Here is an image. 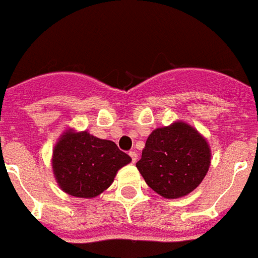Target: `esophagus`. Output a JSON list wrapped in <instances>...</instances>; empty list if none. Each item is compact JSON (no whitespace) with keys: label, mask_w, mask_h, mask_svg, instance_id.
Listing matches in <instances>:
<instances>
[{"label":"esophagus","mask_w":258,"mask_h":258,"mask_svg":"<svg viewBox=\"0 0 258 258\" xmlns=\"http://www.w3.org/2000/svg\"><path fill=\"white\" fill-rule=\"evenodd\" d=\"M129 155H131V157H132V161H133V163H136L137 159H138V154H137L136 151H131L129 152Z\"/></svg>","instance_id":"obj_1"}]
</instances>
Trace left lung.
Returning <instances> with one entry per match:
<instances>
[{
	"label": "left lung",
	"instance_id": "left-lung-1",
	"mask_svg": "<svg viewBox=\"0 0 258 258\" xmlns=\"http://www.w3.org/2000/svg\"><path fill=\"white\" fill-rule=\"evenodd\" d=\"M208 141L184 121L157 127L136 164L150 187L165 199H178L202 183L211 166Z\"/></svg>",
	"mask_w": 258,
	"mask_h": 258
}]
</instances>
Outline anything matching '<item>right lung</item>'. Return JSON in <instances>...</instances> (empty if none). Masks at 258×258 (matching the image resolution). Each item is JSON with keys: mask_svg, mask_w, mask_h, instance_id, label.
<instances>
[{"mask_svg": "<svg viewBox=\"0 0 258 258\" xmlns=\"http://www.w3.org/2000/svg\"><path fill=\"white\" fill-rule=\"evenodd\" d=\"M131 161L132 157L120 151L112 141L70 127L52 149L51 168L61 191L92 199L107 190L118 170Z\"/></svg>", "mask_w": 258, "mask_h": 258, "instance_id": "right-lung-1", "label": "right lung"}]
</instances>
